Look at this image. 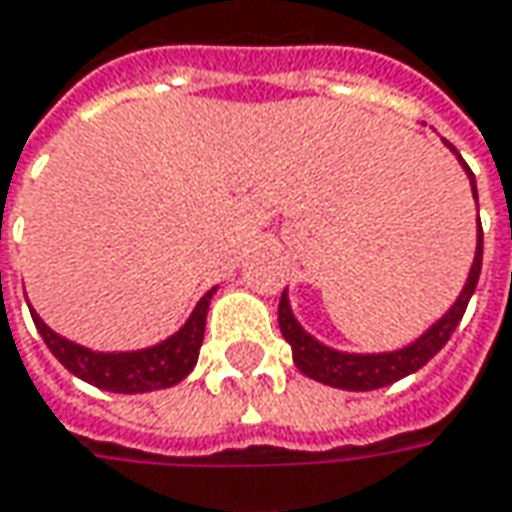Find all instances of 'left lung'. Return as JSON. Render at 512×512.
<instances>
[{"label": "left lung", "instance_id": "obj_1", "mask_svg": "<svg viewBox=\"0 0 512 512\" xmlns=\"http://www.w3.org/2000/svg\"><path fill=\"white\" fill-rule=\"evenodd\" d=\"M454 151V148H451ZM457 154V151H454ZM460 156V154H457ZM462 168L468 170V179H471V190L476 198V182L471 168L462 162ZM479 271H482V224L476 232V255L471 274H468V283L460 291L457 302L448 308L443 319H437L417 342L406 344L401 350H392V353H342V350H333L328 344L316 342L311 333H305L302 325L291 314V305L288 297H280V308H277V319H280V330H283L285 342L291 344V353H294V364L300 367V373L308 378H314L319 384H328L336 389H350V392H367V389H381L401 381L406 375L417 373L426 361L437 356L446 342L451 339L454 328L460 325L462 314L468 308V302L474 297L476 283H479Z\"/></svg>", "mask_w": 512, "mask_h": 512}]
</instances>
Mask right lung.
I'll return each mask as SVG.
<instances>
[{"mask_svg":"<svg viewBox=\"0 0 512 512\" xmlns=\"http://www.w3.org/2000/svg\"><path fill=\"white\" fill-rule=\"evenodd\" d=\"M212 291H207L198 300L196 311L184 322L182 330H176L165 342L145 347V350H134V353H95L89 347H81V344L58 336L55 330L41 322L36 311H30V314H33V322H36L44 344L69 373L100 389L134 395V392L173 387L190 375V370L196 367L201 342H204V325H207Z\"/></svg>","mask_w":512,"mask_h":512,"instance_id":"1","label":"right lung"}]
</instances>
